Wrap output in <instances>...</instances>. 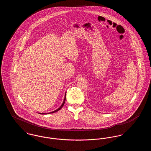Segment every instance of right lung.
I'll return each mask as SVG.
<instances>
[{
    "instance_id": "add662e5",
    "label": "right lung",
    "mask_w": 151,
    "mask_h": 151,
    "mask_svg": "<svg viewBox=\"0 0 151 151\" xmlns=\"http://www.w3.org/2000/svg\"><path fill=\"white\" fill-rule=\"evenodd\" d=\"M65 98H66V92L65 93V98H64V100H63V103H62V104L61 105V106L59 107V108L57 109V110H54V111H51V112H50V113H39V114H51V113H55V112H57L58 111H59V110H60L63 107V106L64 105V104H65Z\"/></svg>"
}]
</instances>
